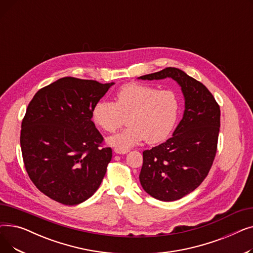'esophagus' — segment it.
I'll list each match as a JSON object with an SVG mask.
<instances>
[{
  "label": "esophagus",
  "instance_id": "obj_1",
  "mask_svg": "<svg viewBox=\"0 0 253 253\" xmlns=\"http://www.w3.org/2000/svg\"><path fill=\"white\" fill-rule=\"evenodd\" d=\"M114 152H115L116 154L125 155V154H127L129 151H128V150H121V149H115V150H114Z\"/></svg>",
  "mask_w": 253,
  "mask_h": 253
}]
</instances>
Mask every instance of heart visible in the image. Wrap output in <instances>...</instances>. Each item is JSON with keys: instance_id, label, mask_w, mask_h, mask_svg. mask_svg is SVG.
Masks as SVG:
<instances>
[{"instance_id": "obj_1", "label": "heart", "mask_w": 253, "mask_h": 253, "mask_svg": "<svg viewBox=\"0 0 253 253\" xmlns=\"http://www.w3.org/2000/svg\"><path fill=\"white\" fill-rule=\"evenodd\" d=\"M178 110V97L172 90L131 83L116 93L115 103L97 101L91 117L95 125L106 132L117 130L127 117L128 127L106 139L113 147L127 150L144 139L148 143L165 140L176 123Z\"/></svg>"}]
</instances>
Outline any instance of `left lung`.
<instances>
[{"instance_id": "1", "label": "left lung", "mask_w": 253, "mask_h": 253, "mask_svg": "<svg viewBox=\"0 0 253 253\" xmlns=\"http://www.w3.org/2000/svg\"><path fill=\"white\" fill-rule=\"evenodd\" d=\"M167 78L181 89L182 119L169 139L142 153L139 181L150 196L170 202L193 192L207 176L216 154L220 110L210 91L179 69L166 68L137 79Z\"/></svg>"}]
</instances>
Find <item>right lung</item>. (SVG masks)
I'll return each mask as SVG.
<instances>
[{"label":"right lung","instance_id":"right-lung-1","mask_svg":"<svg viewBox=\"0 0 253 253\" xmlns=\"http://www.w3.org/2000/svg\"><path fill=\"white\" fill-rule=\"evenodd\" d=\"M115 83L61 78L40 89L26 109L20 145L26 172L43 194L77 205L94 194L112 160L91 112Z\"/></svg>","mask_w":253,"mask_h":253}]
</instances>
